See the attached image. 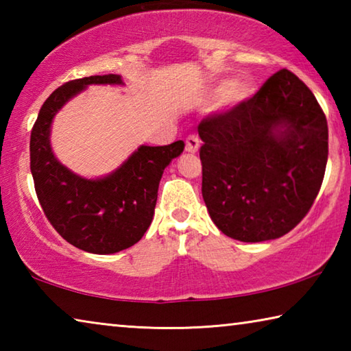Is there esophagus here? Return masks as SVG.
Instances as JSON below:
<instances>
[{
    "label": "esophagus",
    "mask_w": 351,
    "mask_h": 351,
    "mask_svg": "<svg viewBox=\"0 0 351 351\" xmlns=\"http://www.w3.org/2000/svg\"><path fill=\"white\" fill-rule=\"evenodd\" d=\"M201 141L197 134H190L189 138L186 139V152L187 153H197L199 148Z\"/></svg>",
    "instance_id": "34e87169"
}]
</instances>
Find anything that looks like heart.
I'll list each match as a JSON object with an SVG mask.
<instances>
[{
    "instance_id": "obj_1",
    "label": "heart",
    "mask_w": 351,
    "mask_h": 351,
    "mask_svg": "<svg viewBox=\"0 0 351 351\" xmlns=\"http://www.w3.org/2000/svg\"><path fill=\"white\" fill-rule=\"evenodd\" d=\"M251 90L252 86L247 80H219L212 88V96L221 97V104L230 108V106L245 102Z\"/></svg>"
}]
</instances>
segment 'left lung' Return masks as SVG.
Listing matches in <instances>:
<instances>
[{
	"label": "left lung",
	"instance_id": "1",
	"mask_svg": "<svg viewBox=\"0 0 351 351\" xmlns=\"http://www.w3.org/2000/svg\"><path fill=\"white\" fill-rule=\"evenodd\" d=\"M203 198L230 239L276 240L302 221L322 186L328 127L314 94L280 69L252 99L204 119Z\"/></svg>",
	"mask_w": 351,
	"mask_h": 351
}]
</instances>
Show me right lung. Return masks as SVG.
<instances>
[{
	"mask_svg": "<svg viewBox=\"0 0 351 351\" xmlns=\"http://www.w3.org/2000/svg\"><path fill=\"white\" fill-rule=\"evenodd\" d=\"M90 85H123L121 75H91L68 82L41 106L31 133V171L38 201L54 229L71 245L91 254H116L138 243L154 215L159 181L180 156L184 142L139 145L111 173L85 178L56 158L51 145L54 117Z\"/></svg>",
	"mask_w": 351,
	"mask_h": 351,
	"instance_id": "right-lung-1",
	"label": "right lung"
}]
</instances>
